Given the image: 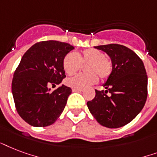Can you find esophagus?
Returning <instances> with one entry per match:
<instances>
[{
	"instance_id": "obj_1",
	"label": "esophagus",
	"mask_w": 157,
	"mask_h": 157,
	"mask_svg": "<svg viewBox=\"0 0 157 157\" xmlns=\"http://www.w3.org/2000/svg\"><path fill=\"white\" fill-rule=\"evenodd\" d=\"M72 91H73V92H82V89H75V88H73Z\"/></svg>"
}]
</instances>
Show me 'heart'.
<instances>
[{
	"mask_svg": "<svg viewBox=\"0 0 157 157\" xmlns=\"http://www.w3.org/2000/svg\"><path fill=\"white\" fill-rule=\"evenodd\" d=\"M87 63L86 70L88 73L67 78L65 82L69 87L82 89L98 82V75L101 79L105 80L111 75L113 68L111 60L105 57L102 52L94 48L83 50L81 55L75 52L68 53L63 59V68L67 75H73L81 69L82 64Z\"/></svg>",
	"mask_w": 157,
	"mask_h": 157,
	"instance_id": "obj_1",
	"label": "heart"
}]
</instances>
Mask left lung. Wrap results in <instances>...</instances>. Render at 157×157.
Listing matches in <instances>:
<instances>
[{"instance_id": "1", "label": "left lung", "mask_w": 157, "mask_h": 157, "mask_svg": "<svg viewBox=\"0 0 157 157\" xmlns=\"http://www.w3.org/2000/svg\"><path fill=\"white\" fill-rule=\"evenodd\" d=\"M110 56L112 72L103 84L105 91H96L87 107L102 126L116 128L131 122L143 110L147 98V75L143 60L135 52L119 44L94 47ZM112 93L108 97L105 93Z\"/></svg>"}]
</instances>
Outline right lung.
Returning <instances> with one entry per match:
<instances>
[{"instance_id": "1", "label": "right lung", "mask_w": 157, "mask_h": 157, "mask_svg": "<svg viewBox=\"0 0 157 157\" xmlns=\"http://www.w3.org/2000/svg\"><path fill=\"white\" fill-rule=\"evenodd\" d=\"M74 49L66 42L43 41L22 57L12 80V94L17 112L30 125L49 126L63 112L72 90L62 84L52 91L48 86L59 84L65 78L63 59Z\"/></svg>"}]
</instances>
